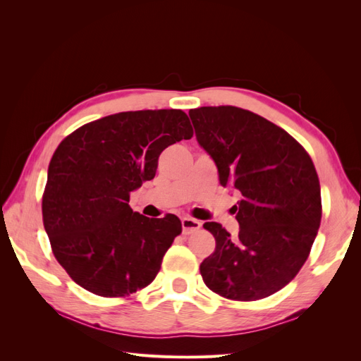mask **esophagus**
<instances>
[{"instance_id": "esophagus-1", "label": "esophagus", "mask_w": 361, "mask_h": 361, "mask_svg": "<svg viewBox=\"0 0 361 361\" xmlns=\"http://www.w3.org/2000/svg\"><path fill=\"white\" fill-rule=\"evenodd\" d=\"M200 227H202V223L199 220H195V218H190V216L182 218V232H183V235H190L192 232H197Z\"/></svg>"}]
</instances>
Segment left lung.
Instances as JSON below:
<instances>
[{"mask_svg":"<svg viewBox=\"0 0 361 361\" xmlns=\"http://www.w3.org/2000/svg\"><path fill=\"white\" fill-rule=\"evenodd\" d=\"M190 117L220 183L243 195L233 206L238 236L215 221L203 224L216 243L200 265L204 285L228 300L267 298L298 274L318 235L313 161L285 129L243 108L200 106Z\"/></svg>","mask_w":361,"mask_h":361,"instance_id":"left-lung-1","label":"left lung"}]
</instances>
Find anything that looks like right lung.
Listing matches in <instances>:
<instances>
[{"label":"right lung","instance_id":"1","mask_svg":"<svg viewBox=\"0 0 361 361\" xmlns=\"http://www.w3.org/2000/svg\"><path fill=\"white\" fill-rule=\"evenodd\" d=\"M191 137L182 110H143L94 120L59 145L42 215L52 253L76 285L108 298L154 281L182 223L134 212L129 194L155 178L164 149Z\"/></svg>","mask_w":361,"mask_h":361}]
</instances>
